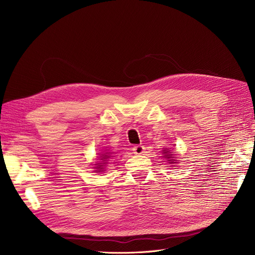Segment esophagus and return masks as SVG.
<instances>
[{
  "label": "esophagus",
  "instance_id": "esophagus-1",
  "mask_svg": "<svg viewBox=\"0 0 255 255\" xmlns=\"http://www.w3.org/2000/svg\"><path fill=\"white\" fill-rule=\"evenodd\" d=\"M132 151H133V153L136 154V155H140V154H142V153H143L144 148H143V145H141V144H137V145H134V146H133V148H132Z\"/></svg>",
  "mask_w": 255,
  "mask_h": 255
}]
</instances>
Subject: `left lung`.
<instances>
[{"label":"left lung","mask_w":255,"mask_h":255,"mask_svg":"<svg viewBox=\"0 0 255 255\" xmlns=\"http://www.w3.org/2000/svg\"><path fill=\"white\" fill-rule=\"evenodd\" d=\"M163 155H164L165 158L168 159L167 161H169L170 164H176V163H178V160L173 159V158H175V157H173V152H171L169 149H164Z\"/></svg>","instance_id":"8db88e82"}]
</instances>
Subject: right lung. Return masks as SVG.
<instances>
[{
	"label": "right lung",
	"instance_id": "1",
	"mask_svg": "<svg viewBox=\"0 0 255 255\" xmlns=\"http://www.w3.org/2000/svg\"><path fill=\"white\" fill-rule=\"evenodd\" d=\"M100 155V160H101V162H99V163H96L95 165H96V167H94V168H96V171L97 172H100V171H102L103 169H104V167H105V165L104 164H107V161H109V160L111 159V153H103V154H99Z\"/></svg>",
	"mask_w": 255,
	"mask_h": 255
}]
</instances>
